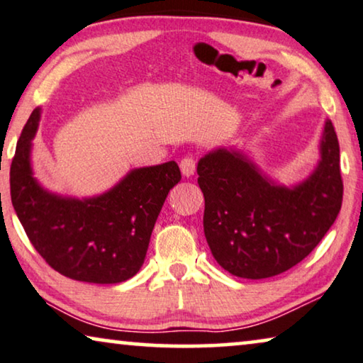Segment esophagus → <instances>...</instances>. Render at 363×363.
<instances>
[{"label":"esophagus","instance_id":"34e87169","mask_svg":"<svg viewBox=\"0 0 363 363\" xmlns=\"http://www.w3.org/2000/svg\"><path fill=\"white\" fill-rule=\"evenodd\" d=\"M179 166H181L182 176L186 177H191L194 176V172H196V160H194L192 156H186V158H182Z\"/></svg>","mask_w":363,"mask_h":363}]
</instances>
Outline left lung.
<instances>
[{
	"mask_svg": "<svg viewBox=\"0 0 363 363\" xmlns=\"http://www.w3.org/2000/svg\"><path fill=\"white\" fill-rule=\"evenodd\" d=\"M339 142L331 121L321 161L295 187L277 186L245 155L218 148L197 164L203 192V231L215 261L241 279H267L303 261L342 205Z\"/></svg>",
	"mask_w": 363,
	"mask_h": 363,
	"instance_id": "left-lung-1",
	"label": "left lung"
}]
</instances>
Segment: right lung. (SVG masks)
Listing matches in <instances>:
<instances>
[{
  "label": "right lung",
  "mask_w": 363,
  "mask_h": 363,
  "mask_svg": "<svg viewBox=\"0 0 363 363\" xmlns=\"http://www.w3.org/2000/svg\"><path fill=\"white\" fill-rule=\"evenodd\" d=\"M40 109L30 113L11 163V202L27 238L65 277L121 284L143 266L151 231L167 194L181 181L176 161L130 171L111 191L91 199L42 189L30 167Z\"/></svg>",
  "instance_id": "obj_1"
}]
</instances>
